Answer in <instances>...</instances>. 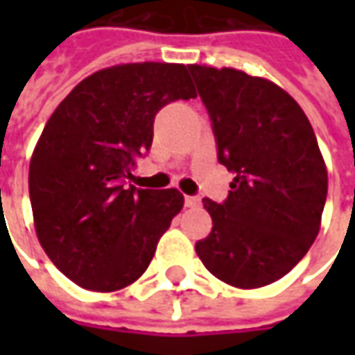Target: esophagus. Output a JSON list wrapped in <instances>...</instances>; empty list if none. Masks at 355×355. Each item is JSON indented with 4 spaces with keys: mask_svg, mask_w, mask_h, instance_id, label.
I'll use <instances>...</instances> for the list:
<instances>
[{
    "mask_svg": "<svg viewBox=\"0 0 355 355\" xmlns=\"http://www.w3.org/2000/svg\"><path fill=\"white\" fill-rule=\"evenodd\" d=\"M184 201L187 207H198L199 203H201V199H199L198 196H185Z\"/></svg>",
    "mask_w": 355,
    "mask_h": 355,
    "instance_id": "esophagus-1",
    "label": "esophagus"
}]
</instances>
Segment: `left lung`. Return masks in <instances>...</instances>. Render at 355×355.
Here are the masks:
<instances>
[{
	"label": "left lung",
	"mask_w": 355,
	"mask_h": 355,
	"mask_svg": "<svg viewBox=\"0 0 355 355\" xmlns=\"http://www.w3.org/2000/svg\"><path fill=\"white\" fill-rule=\"evenodd\" d=\"M211 120L217 159L231 171L225 201L203 199L211 233L196 251L213 277L259 288L300 263L320 231L328 173L306 114L275 83L189 64Z\"/></svg>",
	"instance_id": "left-lung-1"
}]
</instances>
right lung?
Listing matches in <instances>:
<instances>
[{
  "instance_id": "right-lung-1",
  "label": "right lung",
  "mask_w": 355,
  "mask_h": 355,
  "mask_svg": "<svg viewBox=\"0 0 355 355\" xmlns=\"http://www.w3.org/2000/svg\"><path fill=\"white\" fill-rule=\"evenodd\" d=\"M185 64L132 62L78 83L49 118L29 166L35 231L53 265L83 288L112 293L148 268L182 211L178 189L126 185L154 140V118L196 98Z\"/></svg>"
}]
</instances>
